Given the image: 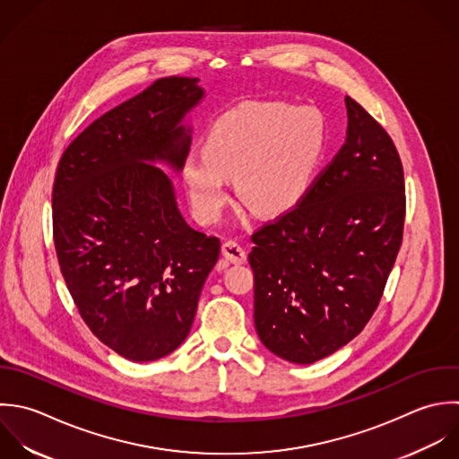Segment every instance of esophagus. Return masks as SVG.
Here are the masks:
<instances>
[{"label": "esophagus", "instance_id": "34e87169", "mask_svg": "<svg viewBox=\"0 0 459 459\" xmlns=\"http://www.w3.org/2000/svg\"><path fill=\"white\" fill-rule=\"evenodd\" d=\"M221 254L232 264H243L247 261L245 248L239 243H236V241H225L221 245Z\"/></svg>", "mask_w": 459, "mask_h": 459}]
</instances>
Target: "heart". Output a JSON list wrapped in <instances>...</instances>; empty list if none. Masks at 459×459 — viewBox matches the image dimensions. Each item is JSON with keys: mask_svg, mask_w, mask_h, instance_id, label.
I'll return each mask as SVG.
<instances>
[{"mask_svg": "<svg viewBox=\"0 0 459 459\" xmlns=\"http://www.w3.org/2000/svg\"><path fill=\"white\" fill-rule=\"evenodd\" d=\"M325 152L327 121L316 107L245 101L211 123L204 150H189L180 169L200 221L221 216L232 177L238 198L255 214L273 218L306 198Z\"/></svg>", "mask_w": 459, "mask_h": 459, "instance_id": "heart-1", "label": "heart"}]
</instances>
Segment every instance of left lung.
<instances>
[{"label": "left lung", "mask_w": 459, "mask_h": 459, "mask_svg": "<svg viewBox=\"0 0 459 459\" xmlns=\"http://www.w3.org/2000/svg\"><path fill=\"white\" fill-rule=\"evenodd\" d=\"M347 139L306 198L254 236V324L275 356L311 365L372 318L397 259L404 171L386 130L351 96Z\"/></svg>", "instance_id": "8db88e82"}]
</instances>
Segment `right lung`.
<instances>
[{"label": "right lung", "instance_id": "add662e5", "mask_svg": "<svg viewBox=\"0 0 459 459\" xmlns=\"http://www.w3.org/2000/svg\"><path fill=\"white\" fill-rule=\"evenodd\" d=\"M198 78L166 76L92 121L60 157L53 241L92 334L121 358L155 361L187 338L220 239L193 229L160 164L180 173Z\"/></svg>", "mask_w": 459, "mask_h": 459}]
</instances>
